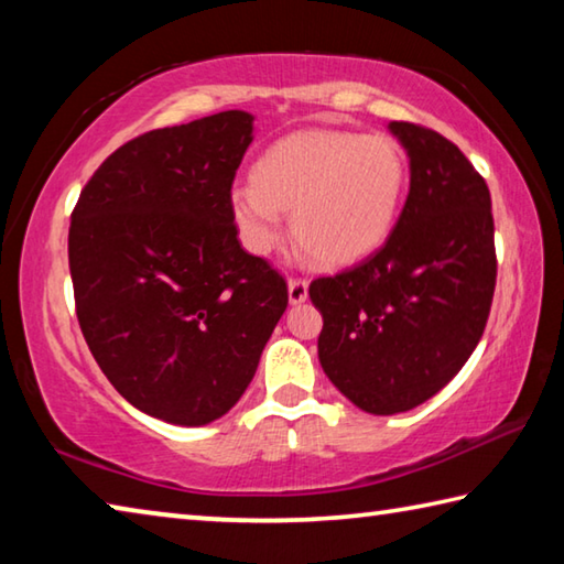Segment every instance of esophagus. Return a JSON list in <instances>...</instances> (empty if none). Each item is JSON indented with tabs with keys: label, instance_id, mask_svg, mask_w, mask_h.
Listing matches in <instances>:
<instances>
[{
	"label": "esophagus",
	"instance_id": "obj_1",
	"mask_svg": "<svg viewBox=\"0 0 564 564\" xmlns=\"http://www.w3.org/2000/svg\"><path fill=\"white\" fill-rule=\"evenodd\" d=\"M308 299V281L301 279V275H291L289 279V301L291 303H303Z\"/></svg>",
	"mask_w": 564,
	"mask_h": 564
}]
</instances>
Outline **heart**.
<instances>
[{"label":"heart","instance_id":"b5f03b06","mask_svg":"<svg viewBox=\"0 0 564 564\" xmlns=\"http://www.w3.org/2000/svg\"><path fill=\"white\" fill-rule=\"evenodd\" d=\"M403 149L386 133L299 131L265 149L253 181L231 188V216L251 253L281 238V212L321 265H346L386 241L405 194Z\"/></svg>","mask_w":564,"mask_h":564}]
</instances>
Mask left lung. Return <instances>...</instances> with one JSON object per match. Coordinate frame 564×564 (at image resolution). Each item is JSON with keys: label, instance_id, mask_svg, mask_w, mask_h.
<instances>
[{"label": "left lung", "instance_id": "obj_1", "mask_svg": "<svg viewBox=\"0 0 564 564\" xmlns=\"http://www.w3.org/2000/svg\"><path fill=\"white\" fill-rule=\"evenodd\" d=\"M410 156L393 234L368 259L311 281L321 366L350 403L393 415L460 373L488 326L498 256L490 188L451 139L390 121Z\"/></svg>", "mask_w": 564, "mask_h": 564}]
</instances>
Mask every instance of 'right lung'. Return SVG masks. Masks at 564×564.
Wrapping results in <instances>:
<instances>
[{"mask_svg": "<svg viewBox=\"0 0 564 564\" xmlns=\"http://www.w3.org/2000/svg\"><path fill=\"white\" fill-rule=\"evenodd\" d=\"M253 117L221 111L127 141L82 188L69 271L84 340L141 413L206 425L236 405L289 305L238 243L231 186Z\"/></svg>", "mask_w": 564, "mask_h": 564, "instance_id": "obj_1", "label": "right lung"}]
</instances>
